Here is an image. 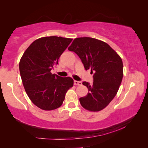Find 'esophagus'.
Instances as JSON below:
<instances>
[{
    "mask_svg": "<svg viewBox=\"0 0 148 148\" xmlns=\"http://www.w3.org/2000/svg\"><path fill=\"white\" fill-rule=\"evenodd\" d=\"M74 84L75 85V86H82V83L81 82H79V81H75L74 82Z\"/></svg>",
    "mask_w": 148,
    "mask_h": 148,
    "instance_id": "esophagus-1",
    "label": "esophagus"
}]
</instances>
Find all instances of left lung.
I'll return each mask as SVG.
<instances>
[{
	"mask_svg": "<svg viewBox=\"0 0 148 148\" xmlns=\"http://www.w3.org/2000/svg\"><path fill=\"white\" fill-rule=\"evenodd\" d=\"M68 49L79 56L85 69L95 72L92 85L83 82L89 92L79 98L80 104L91 112L103 110L113 100L121 85L123 76L121 58L106 42L90 37L75 38Z\"/></svg>",
	"mask_w": 148,
	"mask_h": 148,
	"instance_id": "8db88e82",
	"label": "left lung"
}]
</instances>
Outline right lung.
Listing matches in <instances>:
<instances>
[{
  "instance_id": "obj_1",
  "label": "right lung",
  "mask_w": 148,
  "mask_h": 148,
  "mask_svg": "<svg viewBox=\"0 0 148 148\" xmlns=\"http://www.w3.org/2000/svg\"><path fill=\"white\" fill-rule=\"evenodd\" d=\"M72 40L55 36L40 38L30 45L20 59L19 72L25 90L39 108L46 111L58 108L67 91L73 86L72 77L51 72Z\"/></svg>"
}]
</instances>
